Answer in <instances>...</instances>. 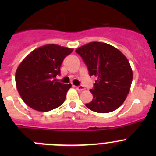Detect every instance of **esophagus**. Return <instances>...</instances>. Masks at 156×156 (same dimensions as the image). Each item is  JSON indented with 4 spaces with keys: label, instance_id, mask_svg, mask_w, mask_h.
I'll list each match as a JSON object with an SVG mask.
<instances>
[{
    "label": "esophagus",
    "instance_id": "34e87169",
    "mask_svg": "<svg viewBox=\"0 0 156 156\" xmlns=\"http://www.w3.org/2000/svg\"><path fill=\"white\" fill-rule=\"evenodd\" d=\"M76 89L78 90H80V91H82V90H84V88H83V86H77V87H75Z\"/></svg>",
    "mask_w": 156,
    "mask_h": 156
}]
</instances>
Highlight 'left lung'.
Wrapping results in <instances>:
<instances>
[{
	"mask_svg": "<svg viewBox=\"0 0 156 156\" xmlns=\"http://www.w3.org/2000/svg\"><path fill=\"white\" fill-rule=\"evenodd\" d=\"M86 63L90 76L97 77L90 90L93 99L87 108L98 113L117 109L124 102L133 80V71L126 56L115 47L90 42L76 50Z\"/></svg>",
	"mask_w": 156,
	"mask_h": 156,
	"instance_id": "1",
	"label": "left lung"
}]
</instances>
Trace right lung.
<instances>
[{
    "instance_id": "obj_1",
    "label": "right lung",
    "mask_w": 156,
    "mask_h": 156,
    "mask_svg": "<svg viewBox=\"0 0 156 156\" xmlns=\"http://www.w3.org/2000/svg\"><path fill=\"white\" fill-rule=\"evenodd\" d=\"M73 48L47 44L30 52L18 66L16 87L19 95L31 108L48 112L58 108L66 100L72 85L56 81L63 60Z\"/></svg>"
}]
</instances>
